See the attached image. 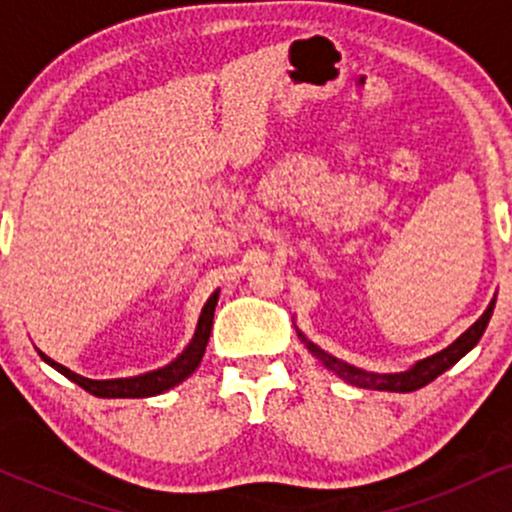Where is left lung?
Returning a JSON list of instances; mask_svg holds the SVG:
<instances>
[{"label":"left lung","instance_id":"1","mask_svg":"<svg viewBox=\"0 0 512 512\" xmlns=\"http://www.w3.org/2000/svg\"><path fill=\"white\" fill-rule=\"evenodd\" d=\"M493 308H496V296L491 298L489 308L481 313L479 320L474 322L467 332H462L455 342L445 346V349L438 351V354L421 358V361H416L414 366H409L407 370H399V373H370V370L356 368V366H351V363L342 361V358L327 354L325 349H320V346L310 342V339L305 337L298 327H296V332H298V337H301V342L305 344V349H308L310 354H313L327 370H332L334 375H339L344 383L356 385V387H366V390L414 392V390H419V387L433 383L438 375H443L445 370L455 366L462 356H467L469 351L479 344L481 334H484L486 325H489V320L493 315Z\"/></svg>","mask_w":512,"mask_h":512}]
</instances>
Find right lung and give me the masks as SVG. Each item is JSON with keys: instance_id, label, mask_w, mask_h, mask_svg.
I'll list each match as a JSON object with an SVG mask.
<instances>
[{"instance_id": "obj_1", "label": "right lung", "mask_w": 512, "mask_h": 512, "mask_svg": "<svg viewBox=\"0 0 512 512\" xmlns=\"http://www.w3.org/2000/svg\"><path fill=\"white\" fill-rule=\"evenodd\" d=\"M216 303H219V291H214L209 296V301L204 303L202 313H199L195 334H192L190 344L180 351L173 361L166 363V366L149 370V373L142 375H132V378H110V380H91L84 378V375L74 373L62 363L52 361L50 356H45L43 351L38 349L40 358H43L48 366H52L57 373H62L64 378H69L72 383H76L79 387H84L86 392L96 397H108V399H134V397H154V395H163L168 392L170 387L180 385L182 380L190 378L192 373L199 368L202 363L204 351H207V342H209V334H211V325H214V310Z\"/></svg>"}]
</instances>
